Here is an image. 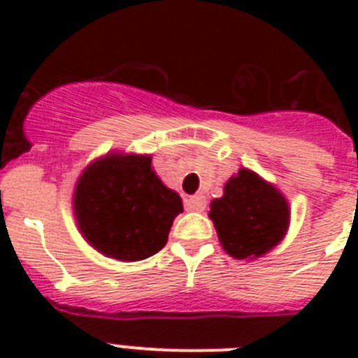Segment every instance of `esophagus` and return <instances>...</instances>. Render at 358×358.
<instances>
[{
    "mask_svg": "<svg viewBox=\"0 0 358 358\" xmlns=\"http://www.w3.org/2000/svg\"><path fill=\"white\" fill-rule=\"evenodd\" d=\"M185 204H187V208L193 210V212H204V210H206V196L204 195L189 196Z\"/></svg>",
    "mask_w": 358,
    "mask_h": 358,
    "instance_id": "1",
    "label": "esophagus"
}]
</instances>
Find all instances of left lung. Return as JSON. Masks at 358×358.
I'll use <instances>...</instances> for the list:
<instances>
[{"label": "left lung", "instance_id": "left-lung-1", "mask_svg": "<svg viewBox=\"0 0 358 358\" xmlns=\"http://www.w3.org/2000/svg\"><path fill=\"white\" fill-rule=\"evenodd\" d=\"M210 217L224 250L243 260L266 255L282 239L289 212L273 185L241 169L227 182L224 195L210 204Z\"/></svg>", "mask_w": 358, "mask_h": 358}]
</instances>
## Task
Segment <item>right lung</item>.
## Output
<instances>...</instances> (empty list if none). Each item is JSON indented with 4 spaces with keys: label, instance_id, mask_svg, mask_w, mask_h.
I'll use <instances>...</instances> for the list:
<instances>
[{
    "label": "right lung",
    "instance_id": "right-lung-1",
    "mask_svg": "<svg viewBox=\"0 0 358 358\" xmlns=\"http://www.w3.org/2000/svg\"><path fill=\"white\" fill-rule=\"evenodd\" d=\"M150 163V156L115 154L81 174L76 217L87 241L103 255L137 262L167 243L182 199L163 185Z\"/></svg>",
    "mask_w": 358,
    "mask_h": 358
}]
</instances>
